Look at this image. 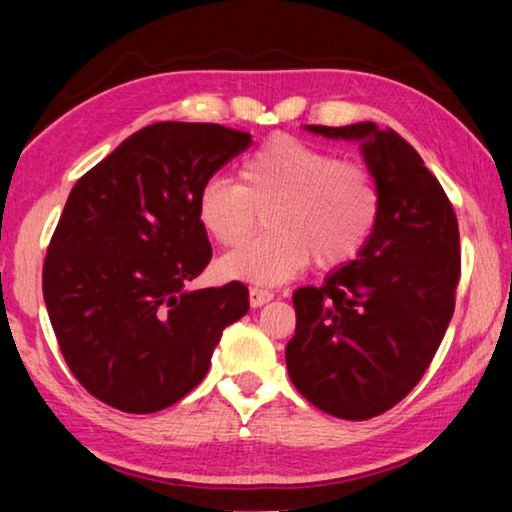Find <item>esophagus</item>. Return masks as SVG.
<instances>
[{"label":"esophagus","mask_w":512,"mask_h":512,"mask_svg":"<svg viewBox=\"0 0 512 512\" xmlns=\"http://www.w3.org/2000/svg\"><path fill=\"white\" fill-rule=\"evenodd\" d=\"M273 300V293L259 287H250V307H262Z\"/></svg>","instance_id":"1"}]
</instances>
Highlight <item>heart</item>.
Listing matches in <instances>:
<instances>
[{"mask_svg": "<svg viewBox=\"0 0 512 512\" xmlns=\"http://www.w3.org/2000/svg\"><path fill=\"white\" fill-rule=\"evenodd\" d=\"M267 214L265 236L219 262L230 280L280 284L311 259L339 268L357 259L375 235L381 192L368 167L293 135H275L239 164V183L214 176L196 198L203 230L221 248L245 245Z\"/></svg>", "mask_w": 512, "mask_h": 512, "instance_id": "heart-1", "label": "heart"}]
</instances>
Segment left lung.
<instances>
[{"instance_id": "8db88e82", "label": "left lung", "mask_w": 512, "mask_h": 512, "mask_svg": "<svg viewBox=\"0 0 512 512\" xmlns=\"http://www.w3.org/2000/svg\"><path fill=\"white\" fill-rule=\"evenodd\" d=\"M307 128L363 142L381 216L354 262L323 287L293 293L287 368L316 409L370 420L413 391L447 332L461 282L458 221L436 176L393 128L379 131L372 121Z\"/></svg>"}]
</instances>
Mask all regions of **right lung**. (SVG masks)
Here are the masks:
<instances>
[{"mask_svg":"<svg viewBox=\"0 0 512 512\" xmlns=\"http://www.w3.org/2000/svg\"><path fill=\"white\" fill-rule=\"evenodd\" d=\"M221 124L158 121L121 142L69 192L42 264L65 363L92 397L155 413L201 384L248 287L187 291L210 264L196 214L205 180L250 146Z\"/></svg>","mask_w":512,"mask_h":512,"instance_id":"right-lung-1","label":"right lung"}]
</instances>
